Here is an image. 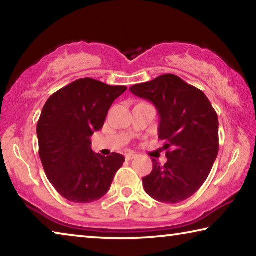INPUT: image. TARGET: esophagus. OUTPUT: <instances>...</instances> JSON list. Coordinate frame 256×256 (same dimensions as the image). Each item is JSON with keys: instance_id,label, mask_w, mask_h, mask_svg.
<instances>
[{"instance_id": "obj_1", "label": "esophagus", "mask_w": 256, "mask_h": 256, "mask_svg": "<svg viewBox=\"0 0 256 256\" xmlns=\"http://www.w3.org/2000/svg\"><path fill=\"white\" fill-rule=\"evenodd\" d=\"M136 156V154L135 153H132V152H130V153H127L126 154V160L127 161H130V160H132Z\"/></svg>"}]
</instances>
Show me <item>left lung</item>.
<instances>
[{
	"instance_id": "1",
	"label": "left lung",
	"mask_w": 256,
	"mask_h": 256,
	"mask_svg": "<svg viewBox=\"0 0 256 256\" xmlns=\"http://www.w3.org/2000/svg\"><path fill=\"white\" fill-rule=\"evenodd\" d=\"M129 90L156 106L158 140H164L166 150L164 166L152 160V172L143 178L145 192L163 203L190 198L208 177L219 152L216 110L202 90L172 74Z\"/></svg>"
}]
</instances>
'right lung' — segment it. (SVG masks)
Wrapping results in <instances>:
<instances>
[{"mask_svg":"<svg viewBox=\"0 0 256 256\" xmlns=\"http://www.w3.org/2000/svg\"><path fill=\"white\" fill-rule=\"evenodd\" d=\"M126 90V86L82 78L46 100L37 122L40 158L50 182L70 202L103 198L122 166L121 154H95L90 136L102 129L108 108Z\"/></svg>","mask_w":256,"mask_h":256,"instance_id":"right-lung-1","label":"right lung"}]
</instances>
